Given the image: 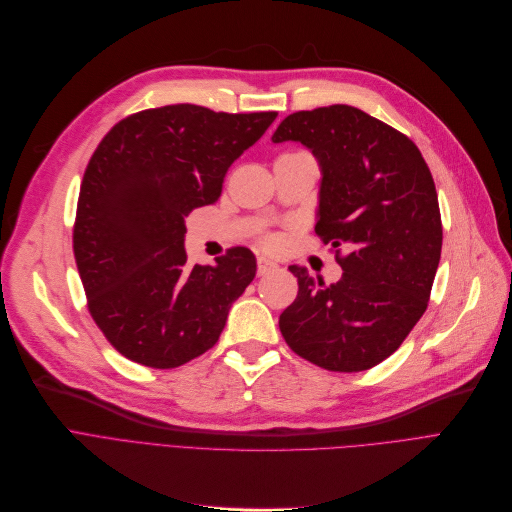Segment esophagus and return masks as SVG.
Wrapping results in <instances>:
<instances>
[{
	"label": "esophagus",
	"instance_id": "1",
	"mask_svg": "<svg viewBox=\"0 0 512 512\" xmlns=\"http://www.w3.org/2000/svg\"><path fill=\"white\" fill-rule=\"evenodd\" d=\"M275 269H277V264H275L273 260L264 258V256L258 258V275H269V273H273Z\"/></svg>",
	"mask_w": 512,
	"mask_h": 512
}]
</instances>
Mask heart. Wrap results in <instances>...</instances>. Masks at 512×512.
I'll list each match as a JSON object with an SVG mask.
<instances>
[{
	"mask_svg": "<svg viewBox=\"0 0 512 512\" xmlns=\"http://www.w3.org/2000/svg\"><path fill=\"white\" fill-rule=\"evenodd\" d=\"M262 243L266 248H277V243H279V239L277 237H264L262 239Z\"/></svg>",
	"mask_w": 512,
	"mask_h": 512,
	"instance_id": "heart-1",
	"label": "heart"
}]
</instances>
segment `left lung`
<instances>
[{
    "instance_id": "8db88e82",
    "label": "left lung",
    "mask_w": 512,
    "mask_h": 512,
    "mask_svg": "<svg viewBox=\"0 0 512 512\" xmlns=\"http://www.w3.org/2000/svg\"><path fill=\"white\" fill-rule=\"evenodd\" d=\"M275 143L300 141L321 166L316 235L339 250L342 279L325 285L304 266L298 296L279 316L287 346L327 371L358 373L392 356L427 310L442 256L431 170L404 133L335 104L289 114Z\"/></svg>"
}]
</instances>
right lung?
<instances>
[{"label":"right lung","instance_id":"obj_1","mask_svg":"<svg viewBox=\"0 0 512 512\" xmlns=\"http://www.w3.org/2000/svg\"><path fill=\"white\" fill-rule=\"evenodd\" d=\"M275 118L175 104L123 118L97 145L72 250L95 325L129 360L175 369L218 342L256 258L231 248L189 266L185 216L221 198L229 166Z\"/></svg>","mask_w":512,"mask_h":512}]
</instances>
